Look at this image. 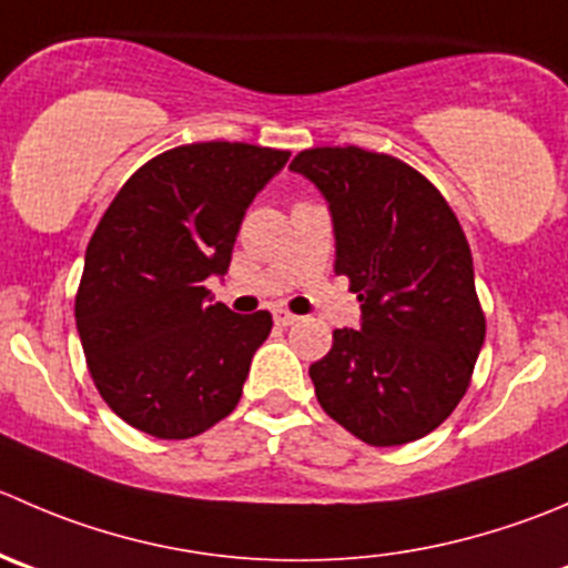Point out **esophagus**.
<instances>
[{
	"label": "esophagus",
	"instance_id": "obj_1",
	"mask_svg": "<svg viewBox=\"0 0 568 568\" xmlns=\"http://www.w3.org/2000/svg\"><path fill=\"white\" fill-rule=\"evenodd\" d=\"M274 322H277L280 327H288V324L300 322V316H294V313H288V311H277L274 313Z\"/></svg>",
	"mask_w": 568,
	"mask_h": 568
}]
</instances>
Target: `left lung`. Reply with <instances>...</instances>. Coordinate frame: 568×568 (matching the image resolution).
<instances>
[{
	"mask_svg": "<svg viewBox=\"0 0 568 568\" xmlns=\"http://www.w3.org/2000/svg\"><path fill=\"white\" fill-rule=\"evenodd\" d=\"M291 172L327 200L335 274L361 302V327L335 329L311 366L318 405L372 447L416 442L464 399L486 341L469 241L436 185L390 155L318 146Z\"/></svg>",
	"mask_w": 568,
	"mask_h": 568,
	"instance_id": "left-lung-1",
	"label": "left lung"
}]
</instances>
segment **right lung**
Masks as SVG:
<instances>
[{
  "label": "right lung",
  "instance_id": "1",
  "mask_svg": "<svg viewBox=\"0 0 568 568\" xmlns=\"http://www.w3.org/2000/svg\"><path fill=\"white\" fill-rule=\"evenodd\" d=\"M291 152L207 141L138 169L85 250L74 316L88 372L115 416L155 438H191L233 413L266 311L213 305L235 235Z\"/></svg>",
  "mask_w": 568,
  "mask_h": 568
}]
</instances>
